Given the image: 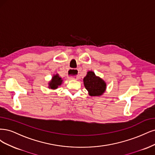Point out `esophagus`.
I'll list each match as a JSON object with an SVG mask.
<instances>
[{"label": "esophagus", "instance_id": "esophagus-1", "mask_svg": "<svg viewBox=\"0 0 155 155\" xmlns=\"http://www.w3.org/2000/svg\"><path fill=\"white\" fill-rule=\"evenodd\" d=\"M78 72L77 69H71L70 70H69L68 77L70 79L75 80V79H77L78 78Z\"/></svg>", "mask_w": 155, "mask_h": 155}]
</instances>
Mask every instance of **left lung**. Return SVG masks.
<instances>
[{
  "label": "left lung",
  "mask_w": 155,
  "mask_h": 155,
  "mask_svg": "<svg viewBox=\"0 0 155 155\" xmlns=\"http://www.w3.org/2000/svg\"><path fill=\"white\" fill-rule=\"evenodd\" d=\"M83 81L85 87L91 97L101 96L106 91V83L101 78L96 76L93 71H88Z\"/></svg>",
  "instance_id": "left-lung-1"
}]
</instances>
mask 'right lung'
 Listing matches in <instances>:
<instances>
[{
	"label": "right lung",
	"mask_w": 155,
	"mask_h": 155,
	"mask_svg": "<svg viewBox=\"0 0 155 155\" xmlns=\"http://www.w3.org/2000/svg\"><path fill=\"white\" fill-rule=\"evenodd\" d=\"M62 81L63 80H62L61 77H59L58 74H54L51 80L49 82L48 87L51 89H56L59 86H61L62 84Z\"/></svg>",
	"instance_id": "right-lung-1"
}]
</instances>
